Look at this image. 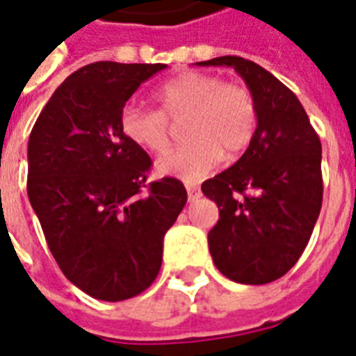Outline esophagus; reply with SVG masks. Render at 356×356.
<instances>
[{"label":"esophagus","mask_w":356,"mask_h":356,"mask_svg":"<svg viewBox=\"0 0 356 356\" xmlns=\"http://www.w3.org/2000/svg\"><path fill=\"white\" fill-rule=\"evenodd\" d=\"M186 192H188V201H190V203L197 200V197H200V195H201L200 188H197L195 184H186Z\"/></svg>","instance_id":"esophagus-1"}]
</instances>
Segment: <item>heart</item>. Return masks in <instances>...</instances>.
I'll return each mask as SVG.
<instances>
[{
    "instance_id": "heart-1",
    "label": "heart",
    "mask_w": 356,
    "mask_h": 356,
    "mask_svg": "<svg viewBox=\"0 0 356 356\" xmlns=\"http://www.w3.org/2000/svg\"><path fill=\"white\" fill-rule=\"evenodd\" d=\"M159 108L127 103L120 114L123 136L140 149L164 155L170 149V122L181 120L186 136L177 151L159 162V170L184 181H197L227 159L248 149L259 125L253 92L242 83L205 72H183L155 90Z\"/></svg>"
}]
</instances>
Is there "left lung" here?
I'll use <instances>...</instances> for the list:
<instances>
[{
    "label": "left lung",
    "instance_id": "obj_1",
    "mask_svg": "<svg viewBox=\"0 0 356 356\" xmlns=\"http://www.w3.org/2000/svg\"><path fill=\"white\" fill-rule=\"evenodd\" d=\"M197 64L234 68L257 102L251 145L201 190L220 211L209 233L218 270L234 282L266 284L298 262L320 216V136L296 94L253 60L227 55Z\"/></svg>",
    "mask_w": 356,
    "mask_h": 356
}]
</instances>
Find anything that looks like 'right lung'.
Returning a JSON list of instances; mask_svg holds the SVG:
<instances>
[{"instance_id": "1", "label": "right lung", "mask_w": 356, "mask_h": 356, "mask_svg": "<svg viewBox=\"0 0 356 356\" xmlns=\"http://www.w3.org/2000/svg\"><path fill=\"white\" fill-rule=\"evenodd\" d=\"M164 68L111 60L83 66L53 92L31 131V207L66 279L102 301L151 286L164 234L186 203L179 179L147 183L149 155L120 129L129 97Z\"/></svg>"}]
</instances>
